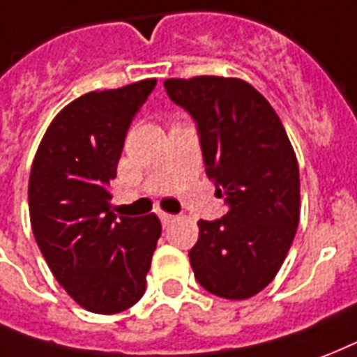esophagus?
Instances as JSON below:
<instances>
[{
	"label": "esophagus",
	"instance_id": "obj_1",
	"mask_svg": "<svg viewBox=\"0 0 357 357\" xmlns=\"http://www.w3.org/2000/svg\"><path fill=\"white\" fill-rule=\"evenodd\" d=\"M160 220L163 226H169L175 220V215H169V213H160Z\"/></svg>",
	"mask_w": 357,
	"mask_h": 357
}]
</instances>
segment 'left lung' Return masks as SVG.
Returning <instances> with one entry per match:
<instances>
[{"instance_id":"left-lung-1","label":"left lung","mask_w":357,"mask_h":357,"mask_svg":"<svg viewBox=\"0 0 357 357\" xmlns=\"http://www.w3.org/2000/svg\"><path fill=\"white\" fill-rule=\"evenodd\" d=\"M169 98L196 121L205 173L228 213L199 220L190 249L197 283L222 298L257 295L289 253L301 215L298 163L274 108L243 79H167Z\"/></svg>"}]
</instances>
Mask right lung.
I'll list each match as a JSON object with an SVG mask.
<instances>
[{
	"instance_id": "1",
	"label": "right lung",
	"mask_w": 357,
	"mask_h": 357,
	"mask_svg": "<svg viewBox=\"0 0 357 357\" xmlns=\"http://www.w3.org/2000/svg\"><path fill=\"white\" fill-rule=\"evenodd\" d=\"M155 79L75 98L49 125L28 184L30 220L56 282L85 310L118 314L146 289L161 236L155 215L118 217L108 184L116 178L131 121Z\"/></svg>"
}]
</instances>
